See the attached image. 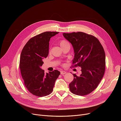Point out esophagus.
<instances>
[{
  "label": "esophagus",
  "instance_id": "obj_1",
  "mask_svg": "<svg viewBox=\"0 0 121 121\" xmlns=\"http://www.w3.org/2000/svg\"><path fill=\"white\" fill-rule=\"evenodd\" d=\"M60 73H61V74H62V75H63V74H65V73H66V72H65V71H61L60 72Z\"/></svg>",
  "mask_w": 121,
  "mask_h": 121
}]
</instances>
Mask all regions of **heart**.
<instances>
[{
  "label": "heart",
  "mask_w": 121,
  "mask_h": 121,
  "mask_svg": "<svg viewBox=\"0 0 121 121\" xmlns=\"http://www.w3.org/2000/svg\"><path fill=\"white\" fill-rule=\"evenodd\" d=\"M59 44H60V47L62 48L63 47H64L66 45H68V44H69V43L67 41H66V40H61V41H60Z\"/></svg>",
  "instance_id": "1"
}]
</instances>
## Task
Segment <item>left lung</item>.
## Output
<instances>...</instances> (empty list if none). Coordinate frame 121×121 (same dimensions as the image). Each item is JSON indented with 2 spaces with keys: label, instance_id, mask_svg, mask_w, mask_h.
<instances>
[{
  "label": "left lung",
  "instance_id": "1",
  "mask_svg": "<svg viewBox=\"0 0 121 121\" xmlns=\"http://www.w3.org/2000/svg\"><path fill=\"white\" fill-rule=\"evenodd\" d=\"M72 44L74 51L73 63L81 68L79 75L73 73V80L69 84V90L77 95H86L98 86L105 72V54L97 38L78 32L63 33Z\"/></svg>",
  "mask_w": 121,
  "mask_h": 121
}]
</instances>
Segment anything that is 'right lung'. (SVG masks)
I'll return each instance as SVG.
<instances>
[{
	"instance_id": "obj_1",
	"label": "right lung",
	"mask_w": 121,
	"mask_h": 121,
	"mask_svg": "<svg viewBox=\"0 0 121 121\" xmlns=\"http://www.w3.org/2000/svg\"><path fill=\"white\" fill-rule=\"evenodd\" d=\"M57 32H45L31 39L23 48L20 68L24 83L27 90L38 97L48 95L53 91L60 72L57 70L44 73L41 69L43 59L48 54L50 38Z\"/></svg>"
}]
</instances>
